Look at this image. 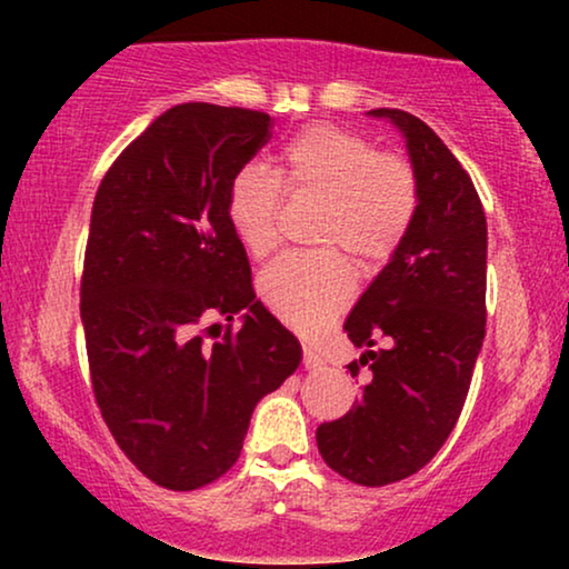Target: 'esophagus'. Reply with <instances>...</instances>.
I'll list each match as a JSON object with an SVG mask.
<instances>
[{
    "label": "esophagus",
    "mask_w": 569,
    "mask_h": 569,
    "mask_svg": "<svg viewBox=\"0 0 569 569\" xmlns=\"http://www.w3.org/2000/svg\"><path fill=\"white\" fill-rule=\"evenodd\" d=\"M302 365H306V370H323L326 360L313 347H302Z\"/></svg>",
    "instance_id": "34e87169"
}]
</instances>
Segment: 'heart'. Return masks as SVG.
Wrapping results in <instances>:
<instances>
[{
  "label": "heart",
  "mask_w": 569,
  "mask_h": 569,
  "mask_svg": "<svg viewBox=\"0 0 569 569\" xmlns=\"http://www.w3.org/2000/svg\"><path fill=\"white\" fill-rule=\"evenodd\" d=\"M282 193L318 201V251L287 253L261 271L263 306L290 329L313 337L352 298V260L372 271L391 259L417 214V178L407 160L376 152L355 131L313 123L277 154L274 170L240 168L228 191L230 228L248 253L261 259L279 240Z\"/></svg>",
  "instance_id": "1"
}]
</instances>
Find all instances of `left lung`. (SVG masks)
<instances>
[{
    "label": "left lung",
    "instance_id": "1",
    "mask_svg": "<svg viewBox=\"0 0 569 569\" xmlns=\"http://www.w3.org/2000/svg\"><path fill=\"white\" fill-rule=\"evenodd\" d=\"M407 142L417 178V214L345 331L368 347L349 365H370L362 396L323 422V461L362 487L393 485L432 461L461 417L487 323V217L471 178L422 119L376 108ZM386 338L389 347H369Z\"/></svg>",
    "mask_w": 569,
    "mask_h": 569
}]
</instances>
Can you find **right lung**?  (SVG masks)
<instances>
[{
	"label": "right lung",
	"instance_id": "1",
	"mask_svg": "<svg viewBox=\"0 0 569 569\" xmlns=\"http://www.w3.org/2000/svg\"><path fill=\"white\" fill-rule=\"evenodd\" d=\"M269 129L271 116L248 108H168L92 201L80 290L92 391L129 461L173 492L238 461L256 403L302 360L295 333L256 300L228 220L232 178ZM238 315L240 330L206 345L207 322Z\"/></svg>",
	"mask_w": 569,
	"mask_h": 569
}]
</instances>
